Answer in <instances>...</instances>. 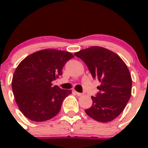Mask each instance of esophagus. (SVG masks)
Wrapping results in <instances>:
<instances>
[{
	"label": "esophagus",
	"mask_w": 148,
	"mask_h": 148,
	"mask_svg": "<svg viewBox=\"0 0 148 148\" xmlns=\"http://www.w3.org/2000/svg\"><path fill=\"white\" fill-rule=\"evenodd\" d=\"M75 94L77 95V96H79V97H81V96H82V95H83V94L79 93V92H75Z\"/></svg>",
	"instance_id": "obj_1"
}]
</instances>
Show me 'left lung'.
Wrapping results in <instances>:
<instances>
[{
    "mask_svg": "<svg viewBox=\"0 0 148 148\" xmlns=\"http://www.w3.org/2000/svg\"><path fill=\"white\" fill-rule=\"evenodd\" d=\"M86 64L93 79L100 86L96 97L92 96V105L85 112L95 120L111 122L121 114L132 92V77L126 64L114 52L92 46L74 53Z\"/></svg>",
    "mask_w": 148,
    "mask_h": 148,
    "instance_id": "8db88e82",
    "label": "left lung"
}]
</instances>
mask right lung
Segmentation results:
<instances>
[{"instance_id": "add662e5", "label": "right lung", "mask_w": 148, "mask_h": 148, "mask_svg": "<svg viewBox=\"0 0 148 148\" xmlns=\"http://www.w3.org/2000/svg\"><path fill=\"white\" fill-rule=\"evenodd\" d=\"M74 57L69 51L46 49L26 56L16 67L12 79L15 100L23 115L34 122H44L59 113L71 90L53 86L62 75L67 61Z\"/></svg>"}]
</instances>
